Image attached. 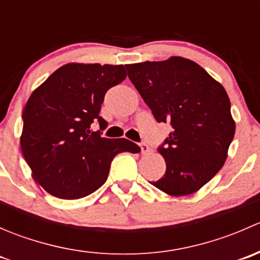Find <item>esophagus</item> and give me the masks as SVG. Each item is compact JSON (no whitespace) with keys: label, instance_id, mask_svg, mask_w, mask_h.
<instances>
[{"label":"esophagus","instance_id":"1","mask_svg":"<svg viewBox=\"0 0 260 260\" xmlns=\"http://www.w3.org/2000/svg\"><path fill=\"white\" fill-rule=\"evenodd\" d=\"M140 147H141V152H142L143 154L148 153V152H149V147H148V145H147V143L141 142L140 143Z\"/></svg>","mask_w":260,"mask_h":260}]
</instances>
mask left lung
Listing matches in <instances>:
<instances>
[{"label":"left lung","mask_w":260,"mask_h":260,"mask_svg":"<svg viewBox=\"0 0 260 260\" xmlns=\"http://www.w3.org/2000/svg\"><path fill=\"white\" fill-rule=\"evenodd\" d=\"M125 68L154 119L172 127L157 148L166 172L151 183L172 196L196 192L220 171L234 138L226 91L200 65L180 56Z\"/></svg>","instance_id":"obj_1"}]
</instances>
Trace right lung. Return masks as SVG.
<instances>
[{
    "mask_svg": "<svg viewBox=\"0 0 260 260\" xmlns=\"http://www.w3.org/2000/svg\"><path fill=\"white\" fill-rule=\"evenodd\" d=\"M125 75L123 65L67 64L28 98L21 151L34 179L52 196L90 195L106 182L115 154L141 151L125 138L102 137L108 127L99 115L104 95Z\"/></svg>",
    "mask_w": 260,
    "mask_h": 260,
    "instance_id": "add662e5",
    "label": "right lung"
}]
</instances>
